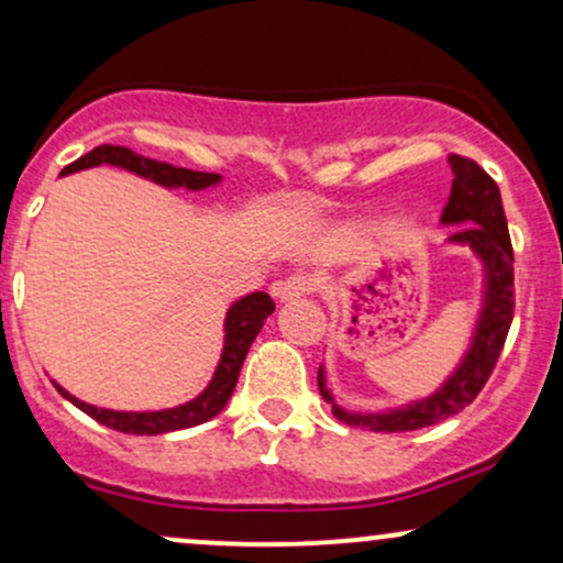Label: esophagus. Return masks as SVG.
<instances>
[{
  "label": "esophagus",
  "instance_id": "1",
  "mask_svg": "<svg viewBox=\"0 0 563 563\" xmlns=\"http://www.w3.org/2000/svg\"><path fill=\"white\" fill-rule=\"evenodd\" d=\"M271 292H274V298H279V300L306 298V295L313 292V279H311V276L292 274V276H287V279L274 282V287H271Z\"/></svg>",
  "mask_w": 563,
  "mask_h": 563
}]
</instances>
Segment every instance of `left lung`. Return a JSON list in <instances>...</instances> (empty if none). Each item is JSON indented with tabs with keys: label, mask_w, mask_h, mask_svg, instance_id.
Here are the masks:
<instances>
[{
	"label": "left lung",
	"mask_w": 563,
	"mask_h": 563,
	"mask_svg": "<svg viewBox=\"0 0 563 563\" xmlns=\"http://www.w3.org/2000/svg\"><path fill=\"white\" fill-rule=\"evenodd\" d=\"M452 191L446 199L441 220L444 223H465L452 233L450 242H463L478 252L486 265V300L482 321H478L476 338L468 356L463 358L460 369L444 383L439 394L431 399L412 404V407L396 409L385 415H351L332 401L330 390L324 388V372L319 369V390L327 401H332V415L340 422H349L353 428H369L377 433H401L418 431V428L433 426L468 404L482 394L489 380L497 358L508 338L510 321H514V244H510L508 223H505L503 199L497 183L478 167L468 156L452 154Z\"/></svg>",
	"instance_id": "obj_1"
}]
</instances>
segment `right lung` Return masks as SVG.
Wrapping results in <instances>:
<instances>
[{"mask_svg":"<svg viewBox=\"0 0 563 563\" xmlns=\"http://www.w3.org/2000/svg\"><path fill=\"white\" fill-rule=\"evenodd\" d=\"M117 164V167L130 169V173L141 175L154 183L169 188H199L212 186L220 180V175L212 173H194V169L173 167L167 162L145 159V156L135 154V151L124 148V145H98L90 154L79 156L77 162L68 164L60 175L77 173V169L95 167V164ZM274 300L265 292H252L247 298L233 302L229 316H225V345H223V358H220L218 369H214L212 383L207 385L205 394H199L197 399L180 404L175 409H162V412H113V409H98L92 404H85L74 399L71 394L55 385L74 407H79L81 412L90 415L92 420H98L100 426L113 428L119 433H132V435H156V433H169V431H183V428H194L199 422L212 420L220 409L225 407L231 399L233 388H236L239 369H242L244 356H247L252 340L261 332L263 321L274 313Z\"/></svg>","mask_w":563,"mask_h":563,"instance_id":"1","label":"right lung"}]
</instances>
